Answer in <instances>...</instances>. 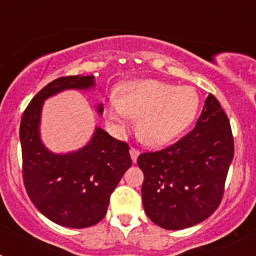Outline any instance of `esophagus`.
<instances>
[{
  "instance_id": "obj_1",
  "label": "esophagus",
  "mask_w": 256,
  "mask_h": 256,
  "mask_svg": "<svg viewBox=\"0 0 256 256\" xmlns=\"http://www.w3.org/2000/svg\"><path fill=\"white\" fill-rule=\"evenodd\" d=\"M130 158H132V162H137V158H138V155H140L138 148H130Z\"/></svg>"
}]
</instances>
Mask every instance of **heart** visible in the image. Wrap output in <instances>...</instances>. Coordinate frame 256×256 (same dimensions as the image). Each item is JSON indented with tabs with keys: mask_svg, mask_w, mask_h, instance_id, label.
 <instances>
[{
	"mask_svg": "<svg viewBox=\"0 0 256 256\" xmlns=\"http://www.w3.org/2000/svg\"><path fill=\"white\" fill-rule=\"evenodd\" d=\"M198 105L200 97L191 86L137 79L123 84L119 98H110V119L124 126L128 116L138 118L140 140L148 146H162L191 126Z\"/></svg>",
	"mask_w": 256,
	"mask_h": 256,
	"instance_id": "b5f03b06",
	"label": "heart"
}]
</instances>
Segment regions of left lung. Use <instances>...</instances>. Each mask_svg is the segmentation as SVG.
<instances>
[{
	"label": "left lung",
	"mask_w": 256,
	"mask_h": 256,
	"mask_svg": "<svg viewBox=\"0 0 256 256\" xmlns=\"http://www.w3.org/2000/svg\"><path fill=\"white\" fill-rule=\"evenodd\" d=\"M234 152L230 120L210 94L188 134L164 150L138 156L142 204L148 218L170 230L209 218L220 204Z\"/></svg>",
	"instance_id": "left-lung-1"
}]
</instances>
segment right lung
Returning <instances> with one entry per match:
<instances>
[{
    "label": "right lung",
    "mask_w": 256,
    "mask_h": 256,
    "mask_svg": "<svg viewBox=\"0 0 256 256\" xmlns=\"http://www.w3.org/2000/svg\"><path fill=\"white\" fill-rule=\"evenodd\" d=\"M94 76H61L42 88L29 102L20 123L22 178L34 206L62 227L86 228L106 216L108 200L132 165L130 148L96 126L86 146L66 154L50 151L40 140V115L48 97L65 90L90 91ZM98 114L102 104H97Z\"/></svg>",
    "instance_id": "right-lung-1"
}]
</instances>
